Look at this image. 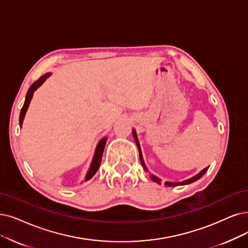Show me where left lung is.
I'll list each match as a JSON object with an SVG mask.
<instances>
[{
    "mask_svg": "<svg viewBox=\"0 0 248 248\" xmlns=\"http://www.w3.org/2000/svg\"><path fill=\"white\" fill-rule=\"evenodd\" d=\"M132 134H133V137H134V140H135V142H136V145H137V147H138V152H140V163H141V165H142V167H143L144 171H147V172H148L147 168H146V166H145V164H144V161H143L142 153H141V148H140V141H138L137 134H136V132H135V130H134V129L132 130ZM207 169H209V168H204V169H203L202 172H200V173L197 174V175H195V176L191 177L190 179L184 180V181H182V182H165V185H166V186H170V187H172V186H178V185H186V184H190V183H192V182H194V181H196V180H199L200 178H202V177L205 174V172L207 171ZM150 177L152 178V180H153V181H155V182H156V183H158V184H161V179H160V178H157L156 176H155V175H153V174H151V176H150Z\"/></svg>",
    "mask_w": 248,
    "mask_h": 248,
    "instance_id": "8db88e82",
    "label": "left lung"
}]
</instances>
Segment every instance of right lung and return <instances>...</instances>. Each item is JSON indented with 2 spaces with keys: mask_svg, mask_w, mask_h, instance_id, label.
Returning <instances> with one entry per match:
<instances>
[{
  "mask_svg": "<svg viewBox=\"0 0 248 248\" xmlns=\"http://www.w3.org/2000/svg\"><path fill=\"white\" fill-rule=\"evenodd\" d=\"M49 75H51V73H46V74L43 75L41 78H38L37 81H35L31 87H29V90H28V92H27V93H26V96H25L24 105H23V107H22V108H21L20 117H19V123H20V126H22L23 119H24V116H25V114H26L28 106H29V104H31V98H32L33 93L37 90V88H38L39 86H41V85L46 81V79ZM106 142H107V137L103 138V140L97 143L96 148H95V153H94V155H93V162H92V165H91V167H90V170H88V172H87V174H86V176H85V181L92 179V178L94 176V174L97 172L98 168H100Z\"/></svg>",
  "mask_w": 248,
  "mask_h": 248,
  "instance_id": "1",
  "label": "right lung"
}]
</instances>
